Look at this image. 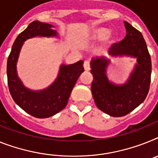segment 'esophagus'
<instances>
[{"mask_svg":"<svg viewBox=\"0 0 158 158\" xmlns=\"http://www.w3.org/2000/svg\"><path fill=\"white\" fill-rule=\"evenodd\" d=\"M83 67H84V70H85V71H89V70H90L89 62L85 61V62H84V64H83Z\"/></svg>","mask_w":158,"mask_h":158,"instance_id":"34e87169","label":"esophagus"}]
</instances>
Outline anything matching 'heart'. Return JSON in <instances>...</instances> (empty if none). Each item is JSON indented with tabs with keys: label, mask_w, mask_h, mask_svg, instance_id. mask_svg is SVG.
Returning <instances> with one entry per match:
<instances>
[{
	"label": "heart",
	"mask_w": 158,
	"mask_h": 158,
	"mask_svg": "<svg viewBox=\"0 0 158 158\" xmlns=\"http://www.w3.org/2000/svg\"><path fill=\"white\" fill-rule=\"evenodd\" d=\"M86 40L90 42L103 41L104 46H110L115 41V36L112 32L109 31L108 28L96 27L93 28L87 32Z\"/></svg>",
	"instance_id": "heart-1"
}]
</instances>
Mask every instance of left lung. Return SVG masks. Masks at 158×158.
Masks as SVG:
<instances>
[{
  "label": "left lung",
  "instance_id": "obj_1",
  "mask_svg": "<svg viewBox=\"0 0 158 158\" xmlns=\"http://www.w3.org/2000/svg\"><path fill=\"white\" fill-rule=\"evenodd\" d=\"M124 24L126 36L111 46L108 54L112 58L126 56L136 59L126 82L117 84L109 80L107 69L111 59L107 57H95L91 61L94 78L91 93L95 104L102 112L114 117L125 116L142 104L149 92L152 72L151 58L143 35L128 22Z\"/></svg>",
  "mask_w": 158,
  "mask_h": 158
}]
</instances>
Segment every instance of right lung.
Returning <instances> with one entry per match:
<instances>
[{
    "instance_id": "obj_1",
    "label": "right lung",
    "mask_w": 158,
    "mask_h": 158,
    "mask_svg": "<svg viewBox=\"0 0 158 158\" xmlns=\"http://www.w3.org/2000/svg\"><path fill=\"white\" fill-rule=\"evenodd\" d=\"M54 26L34 21L17 37L7 61V78L9 92L14 102L31 116L47 118L57 114L67 106L73 87L84 71L83 61L70 65L62 64L58 76L49 87L42 90H32L24 85L17 71L19 54L27 39L34 37L59 38Z\"/></svg>"
}]
</instances>
